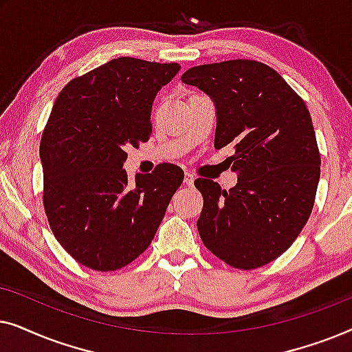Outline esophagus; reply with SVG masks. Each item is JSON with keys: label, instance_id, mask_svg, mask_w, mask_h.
I'll list each match as a JSON object with an SVG mask.
<instances>
[{"label": "esophagus", "instance_id": "34e87169", "mask_svg": "<svg viewBox=\"0 0 352 352\" xmlns=\"http://www.w3.org/2000/svg\"><path fill=\"white\" fill-rule=\"evenodd\" d=\"M194 181H195L194 175H190V173H186V177H184V184H186V186H189V187H192V186H194Z\"/></svg>", "mask_w": 352, "mask_h": 352}]
</instances>
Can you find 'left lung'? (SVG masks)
<instances>
[{
    "label": "left lung",
    "instance_id": "8db88e82",
    "mask_svg": "<svg viewBox=\"0 0 352 352\" xmlns=\"http://www.w3.org/2000/svg\"><path fill=\"white\" fill-rule=\"evenodd\" d=\"M181 80L213 100L214 147L234 144L230 162L239 171L229 190L195 179L204 195L200 237L229 266L261 267L290 248L314 206L320 155L309 110L276 70L256 60L192 67Z\"/></svg>",
    "mask_w": 352,
    "mask_h": 352
}]
</instances>
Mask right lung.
Returning a JSON list of instances; mask_svg holds the SVG:
<instances>
[{"label":"right lung","instance_id":"1","mask_svg":"<svg viewBox=\"0 0 352 352\" xmlns=\"http://www.w3.org/2000/svg\"><path fill=\"white\" fill-rule=\"evenodd\" d=\"M179 64L118 57L72 80L40 142L43 204L67 253L94 271L133 263L155 237L184 171L171 163L128 181L124 148L151 138L153 99Z\"/></svg>","mask_w":352,"mask_h":352}]
</instances>
